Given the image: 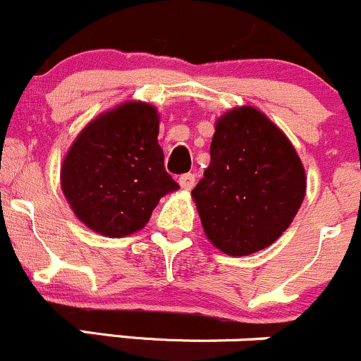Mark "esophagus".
Returning a JSON list of instances; mask_svg holds the SVG:
<instances>
[{
    "label": "esophagus",
    "instance_id": "34e87169",
    "mask_svg": "<svg viewBox=\"0 0 361 361\" xmlns=\"http://www.w3.org/2000/svg\"><path fill=\"white\" fill-rule=\"evenodd\" d=\"M180 185H181V188H185V190H190V188L195 185V174H192V173L181 174Z\"/></svg>",
    "mask_w": 361,
    "mask_h": 361
}]
</instances>
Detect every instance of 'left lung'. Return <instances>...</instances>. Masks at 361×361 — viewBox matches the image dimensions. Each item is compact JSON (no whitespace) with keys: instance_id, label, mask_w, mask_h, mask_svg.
I'll use <instances>...</instances> for the list:
<instances>
[{"instance_id":"left-lung-1","label":"left lung","mask_w":361,"mask_h":361,"mask_svg":"<svg viewBox=\"0 0 361 361\" xmlns=\"http://www.w3.org/2000/svg\"><path fill=\"white\" fill-rule=\"evenodd\" d=\"M209 166L192 190L202 229L219 250L248 255L274 243L305 197V169L284 132L261 111L216 121Z\"/></svg>"}]
</instances>
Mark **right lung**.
Masks as SVG:
<instances>
[{
  "instance_id": "add662e5",
  "label": "right lung",
  "mask_w": 361,
  "mask_h": 361,
  "mask_svg": "<svg viewBox=\"0 0 361 361\" xmlns=\"http://www.w3.org/2000/svg\"><path fill=\"white\" fill-rule=\"evenodd\" d=\"M159 114L128 102L87 125L66 153L61 188L80 222L111 238L142 229L167 192L180 188L164 167Z\"/></svg>"
}]
</instances>
